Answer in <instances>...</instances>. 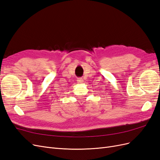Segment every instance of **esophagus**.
I'll use <instances>...</instances> for the list:
<instances>
[{
  "label": "esophagus",
  "instance_id": "34e87169",
  "mask_svg": "<svg viewBox=\"0 0 160 160\" xmlns=\"http://www.w3.org/2000/svg\"><path fill=\"white\" fill-rule=\"evenodd\" d=\"M77 83H83V78H77Z\"/></svg>",
  "mask_w": 160,
  "mask_h": 160
}]
</instances>
